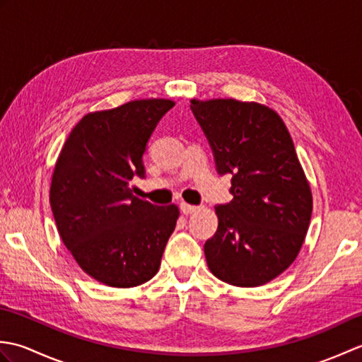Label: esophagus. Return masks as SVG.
Here are the masks:
<instances>
[{"mask_svg":"<svg viewBox=\"0 0 362 362\" xmlns=\"http://www.w3.org/2000/svg\"><path fill=\"white\" fill-rule=\"evenodd\" d=\"M196 210H197L196 205H189V204H187V202H182V204H180V211H182L183 214H191V213H194Z\"/></svg>","mask_w":362,"mask_h":362,"instance_id":"esophagus-1","label":"esophagus"}]
</instances>
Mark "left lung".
I'll list each match as a JSON object with an SVG mask.
<instances>
[{"label":"left lung","mask_w":362,"mask_h":362,"mask_svg":"<svg viewBox=\"0 0 362 362\" xmlns=\"http://www.w3.org/2000/svg\"><path fill=\"white\" fill-rule=\"evenodd\" d=\"M233 199L218 205L219 226L204 245L214 276L233 286L269 283L292 264L308 232L313 194L279 113L236 99H191Z\"/></svg>","instance_id":"obj_1"}]
</instances>
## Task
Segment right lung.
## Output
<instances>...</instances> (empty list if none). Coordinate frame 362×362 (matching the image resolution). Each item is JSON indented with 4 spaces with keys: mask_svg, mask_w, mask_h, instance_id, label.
<instances>
[{
    "mask_svg": "<svg viewBox=\"0 0 362 362\" xmlns=\"http://www.w3.org/2000/svg\"><path fill=\"white\" fill-rule=\"evenodd\" d=\"M169 99H138L83 117L54 168L49 202L59 235L91 279L134 288L158 272L179 209L132 194L143 153Z\"/></svg>",
    "mask_w": 362,
    "mask_h": 362,
    "instance_id": "1",
    "label": "right lung"
}]
</instances>
